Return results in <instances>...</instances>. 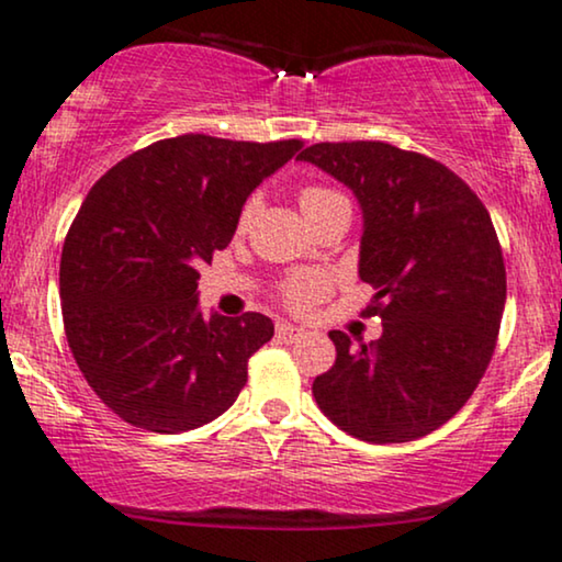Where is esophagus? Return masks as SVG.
Returning <instances> with one entry per match:
<instances>
[{
  "label": "esophagus",
  "instance_id": "1",
  "mask_svg": "<svg viewBox=\"0 0 562 562\" xmlns=\"http://www.w3.org/2000/svg\"><path fill=\"white\" fill-rule=\"evenodd\" d=\"M274 331H277V337L285 339V342H295L297 337H303V329H297V326L288 324V322H277Z\"/></svg>",
  "mask_w": 562,
  "mask_h": 562
}]
</instances>
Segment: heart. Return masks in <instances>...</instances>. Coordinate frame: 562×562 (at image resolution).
I'll return each mask as SVG.
<instances>
[{
	"instance_id": "b5f03b06",
	"label": "heart",
	"mask_w": 562,
	"mask_h": 562,
	"mask_svg": "<svg viewBox=\"0 0 562 562\" xmlns=\"http://www.w3.org/2000/svg\"><path fill=\"white\" fill-rule=\"evenodd\" d=\"M347 199L339 194L337 189L322 187V183H308V187H301L297 191V204H301L305 217H316L318 212H324L331 204H342ZM254 217V202H246L240 207L238 215V231L244 233ZM326 293V280L316 272H295L282 280L280 285V301L293 311H308L311 305L318 303Z\"/></svg>"
}]
</instances>
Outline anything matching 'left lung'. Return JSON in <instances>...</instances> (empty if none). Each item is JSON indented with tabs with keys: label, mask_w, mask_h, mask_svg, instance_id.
Wrapping results in <instances>:
<instances>
[{
	"label": "left lung",
	"mask_w": 562,
	"mask_h": 562,
	"mask_svg": "<svg viewBox=\"0 0 562 562\" xmlns=\"http://www.w3.org/2000/svg\"><path fill=\"white\" fill-rule=\"evenodd\" d=\"M301 160L352 189L363 207V316L383 334L316 375V404L368 443H404L449 423L474 394L498 342L506 265L480 196L443 162L389 142H318Z\"/></svg>",
	"instance_id": "obj_1"
}]
</instances>
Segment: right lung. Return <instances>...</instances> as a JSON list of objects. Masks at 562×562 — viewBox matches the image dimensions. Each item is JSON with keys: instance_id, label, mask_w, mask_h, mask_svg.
Here are the masks:
<instances>
[{"instance_id": "1", "label": "right lung", "mask_w": 562, "mask_h": 562, "mask_svg": "<svg viewBox=\"0 0 562 562\" xmlns=\"http://www.w3.org/2000/svg\"><path fill=\"white\" fill-rule=\"evenodd\" d=\"M301 147L181 134L132 153L88 191L61 248L64 334L85 381L124 423L194 430L246 386L272 318H204L196 267L231 244L246 196Z\"/></svg>"}]
</instances>
